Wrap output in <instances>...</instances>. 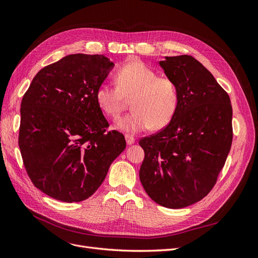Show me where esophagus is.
Segmentation results:
<instances>
[{
    "label": "esophagus",
    "mask_w": 258,
    "mask_h": 258,
    "mask_svg": "<svg viewBox=\"0 0 258 258\" xmlns=\"http://www.w3.org/2000/svg\"><path fill=\"white\" fill-rule=\"evenodd\" d=\"M124 138H126V142L128 145H132L134 143H136V138H134L132 136L127 135Z\"/></svg>",
    "instance_id": "1"
}]
</instances>
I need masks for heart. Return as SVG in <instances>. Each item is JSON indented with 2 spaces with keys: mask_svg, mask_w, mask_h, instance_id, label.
I'll use <instances>...</instances> for the list:
<instances>
[{
  "mask_svg": "<svg viewBox=\"0 0 258 258\" xmlns=\"http://www.w3.org/2000/svg\"><path fill=\"white\" fill-rule=\"evenodd\" d=\"M116 87L101 84L96 91L99 107L106 116L117 118L131 99L132 112L117 121L127 134H139L154 127L160 129L172 120L178 106V90L167 76H157L143 61L132 60L115 74Z\"/></svg>",
  "mask_w": 258,
  "mask_h": 258,
  "instance_id": "obj_1",
  "label": "heart"
}]
</instances>
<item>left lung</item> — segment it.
Returning <instances> with one entry per match:
<instances>
[{
    "label": "left lung",
    "mask_w": 258,
    "mask_h": 258,
    "mask_svg": "<svg viewBox=\"0 0 258 258\" xmlns=\"http://www.w3.org/2000/svg\"><path fill=\"white\" fill-rule=\"evenodd\" d=\"M159 66L178 90V106L167 127L140 140V179L156 204L182 209L213 188L232 142L230 98L214 76L188 54Z\"/></svg>",
    "instance_id": "1"
}]
</instances>
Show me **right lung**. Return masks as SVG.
<instances>
[{"instance_id":"1","label":"right lung","mask_w":258,"mask_h":258,"mask_svg":"<svg viewBox=\"0 0 258 258\" xmlns=\"http://www.w3.org/2000/svg\"><path fill=\"white\" fill-rule=\"evenodd\" d=\"M103 54H69L43 68L21 101L18 144L36 188L63 202L89 198L126 148L96 91L113 69Z\"/></svg>"}]
</instances>
